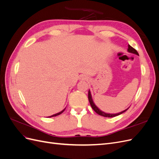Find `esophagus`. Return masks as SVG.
Listing matches in <instances>:
<instances>
[{
  "instance_id": "obj_1",
  "label": "esophagus",
  "mask_w": 159,
  "mask_h": 159,
  "mask_svg": "<svg viewBox=\"0 0 159 159\" xmlns=\"http://www.w3.org/2000/svg\"><path fill=\"white\" fill-rule=\"evenodd\" d=\"M81 80H85L87 79V77H86L85 75H81L80 76V78Z\"/></svg>"
}]
</instances>
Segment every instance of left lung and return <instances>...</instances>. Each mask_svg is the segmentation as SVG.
Listing matches in <instances>:
<instances>
[{"mask_svg":"<svg viewBox=\"0 0 159 159\" xmlns=\"http://www.w3.org/2000/svg\"><path fill=\"white\" fill-rule=\"evenodd\" d=\"M127 51H128L129 52H130V53H133V54L139 55L137 51L135 49H134L133 48L131 47L129 44L128 45ZM88 99H89V103H90V105H91V107H92V109L95 111L96 113H97L98 114H99V115H102V116L105 117H115V116H117V115H119L122 114L123 113L125 112L129 108H129H127V109L124 110V111H123L119 112V113H115V114L107 113H105V112L102 111H101V110L95 105V103H94V102H93V99H92V97H91V92H90L89 90V91H88Z\"/></svg>","mask_w":159,"mask_h":159,"instance_id":"1","label":"left lung"}]
</instances>
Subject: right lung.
<instances>
[{"label":"right lung","mask_w":159,"mask_h":159,"mask_svg":"<svg viewBox=\"0 0 159 159\" xmlns=\"http://www.w3.org/2000/svg\"><path fill=\"white\" fill-rule=\"evenodd\" d=\"M66 109V108L64 109H63L61 111H60V112H59V113H56V114H54V115H51V116H50V117H55V116H57V115H60L61 113H63L64 111V110Z\"/></svg>","instance_id":"obj_1"}]
</instances>
